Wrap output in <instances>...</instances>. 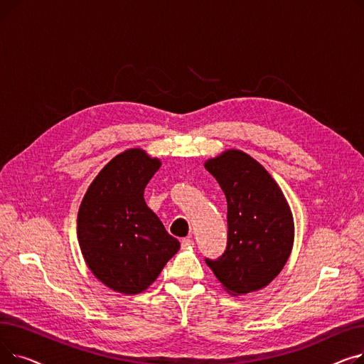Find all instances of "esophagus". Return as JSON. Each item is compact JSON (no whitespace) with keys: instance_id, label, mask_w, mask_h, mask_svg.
I'll return each mask as SVG.
<instances>
[{"instance_id":"34e87169","label":"esophagus","mask_w":364,"mask_h":364,"mask_svg":"<svg viewBox=\"0 0 364 364\" xmlns=\"http://www.w3.org/2000/svg\"><path fill=\"white\" fill-rule=\"evenodd\" d=\"M195 245V242L190 239V237H184V239H181V246L183 247H192Z\"/></svg>"}]
</instances>
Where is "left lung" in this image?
Here are the masks:
<instances>
[{
    "mask_svg": "<svg viewBox=\"0 0 364 364\" xmlns=\"http://www.w3.org/2000/svg\"><path fill=\"white\" fill-rule=\"evenodd\" d=\"M205 168L225 195L228 224L225 252L205 261L227 294L257 292L279 276L291 255V206L269 171L242 150H224Z\"/></svg>",
    "mask_w": 364,
    "mask_h": 364,
    "instance_id": "left-lung-1",
    "label": "left lung"
}]
</instances>
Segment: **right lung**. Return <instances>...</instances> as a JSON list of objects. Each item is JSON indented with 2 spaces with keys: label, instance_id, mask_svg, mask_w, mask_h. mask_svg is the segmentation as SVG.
Masks as SVG:
<instances>
[{
  "label": "right lung",
  "instance_id": "obj_1",
  "mask_svg": "<svg viewBox=\"0 0 364 364\" xmlns=\"http://www.w3.org/2000/svg\"><path fill=\"white\" fill-rule=\"evenodd\" d=\"M159 168L161 161L143 149H128L103 166L80 205L76 235L82 257L114 292L146 291L180 250L143 196Z\"/></svg>",
  "mask_w": 364,
  "mask_h": 364
}]
</instances>
